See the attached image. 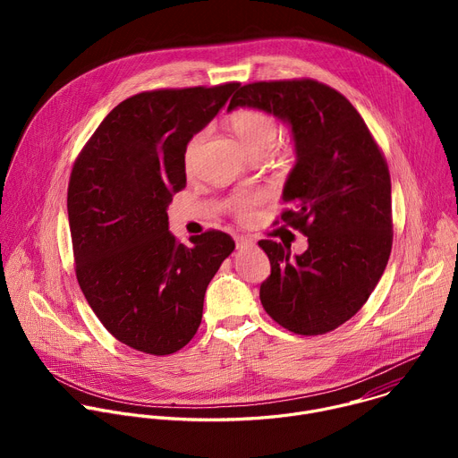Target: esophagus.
<instances>
[{
	"label": "esophagus",
	"instance_id": "obj_1",
	"mask_svg": "<svg viewBox=\"0 0 458 458\" xmlns=\"http://www.w3.org/2000/svg\"><path fill=\"white\" fill-rule=\"evenodd\" d=\"M235 246H237V250H242V248L253 246V241H251L250 237H242V235H239V237H235Z\"/></svg>",
	"mask_w": 458,
	"mask_h": 458
}]
</instances>
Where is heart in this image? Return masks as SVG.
I'll use <instances>...</instances> for the list:
<instances>
[{
  "label": "heart",
  "mask_w": 458,
  "mask_h": 458,
  "mask_svg": "<svg viewBox=\"0 0 458 458\" xmlns=\"http://www.w3.org/2000/svg\"><path fill=\"white\" fill-rule=\"evenodd\" d=\"M230 128L244 152L250 156L259 150H274L281 138V126L276 117L265 110L259 108H239L230 115ZM201 136H195L186 150H184V163L186 166L191 165L195 150H198ZM257 198L253 195H241L233 201V210L239 217H248L251 207L255 205Z\"/></svg>",
  "instance_id": "1"
}]
</instances>
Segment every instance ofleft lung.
<instances>
[{"label":"left lung","instance_id":"1","mask_svg":"<svg viewBox=\"0 0 458 458\" xmlns=\"http://www.w3.org/2000/svg\"><path fill=\"white\" fill-rule=\"evenodd\" d=\"M265 110L292 130L295 165L283 188L281 219L308 237V250L259 241L272 274L260 304L288 332L328 334L375 290L391 241V181L366 123L337 90L313 80L241 87L228 112Z\"/></svg>","mask_w":458,"mask_h":458}]
</instances>
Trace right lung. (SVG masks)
<instances>
[{
    "label": "right lung",
    "instance_id": "1",
    "mask_svg": "<svg viewBox=\"0 0 458 458\" xmlns=\"http://www.w3.org/2000/svg\"><path fill=\"white\" fill-rule=\"evenodd\" d=\"M239 83L141 92L121 101L74 163L67 212L81 292L105 328L150 355L186 346L205 292L235 242L210 230L179 244L168 205L186 186L184 150Z\"/></svg>",
    "mask_w": 458,
    "mask_h": 458
}]
</instances>
